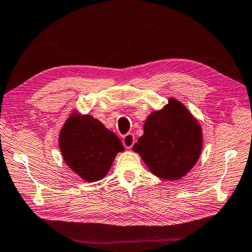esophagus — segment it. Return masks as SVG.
<instances>
[{"mask_svg":"<svg viewBox=\"0 0 252 252\" xmlns=\"http://www.w3.org/2000/svg\"><path fill=\"white\" fill-rule=\"evenodd\" d=\"M134 135L132 133H126V135H123L122 138V143L125 145L126 148L127 149H130V148H132L134 145Z\"/></svg>","mask_w":252,"mask_h":252,"instance_id":"1","label":"esophagus"}]
</instances>
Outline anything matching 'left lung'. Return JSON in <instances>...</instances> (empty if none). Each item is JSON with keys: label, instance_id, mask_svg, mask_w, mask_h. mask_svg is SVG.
Segmentation results:
<instances>
[{"label": "left lung", "instance_id": "left-lung-1", "mask_svg": "<svg viewBox=\"0 0 252 252\" xmlns=\"http://www.w3.org/2000/svg\"><path fill=\"white\" fill-rule=\"evenodd\" d=\"M143 130L133 150L156 176L176 181L196 163L202 150L201 126L175 98L162 110L153 112Z\"/></svg>", "mask_w": 252, "mask_h": 252}]
</instances>
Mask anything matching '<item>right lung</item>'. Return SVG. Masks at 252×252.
I'll return each mask as SVG.
<instances>
[{"label":"right lung","instance_id":"right-lung-1","mask_svg":"<svg viewBox=\"0 0 252 252\" xmlns=\"http://www.w3.org/2000/svg\"><path fill=\"white\" fill-rule=\"evenodd\" d=\"M63 160L86 182H97L110 170L119 151L120 139L91 115L75 114L67 120L59 135Z\"/></svg>","mask_w":252,"mask_h":252}]
</instances>
